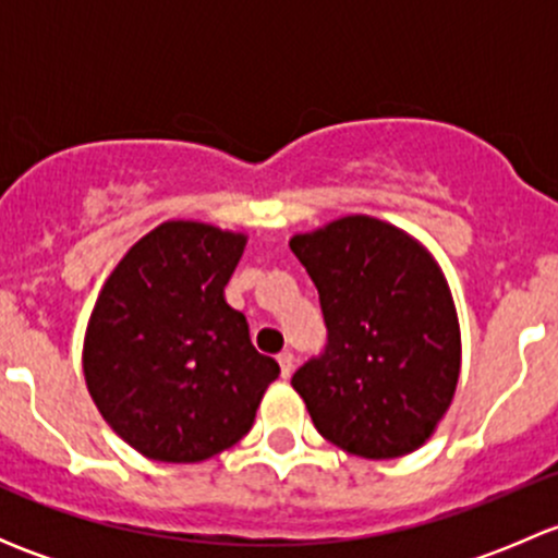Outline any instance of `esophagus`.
I'll list each match as a JSON object with an SVG mask.
<instances>
[{"label":"esophagus","mask_w":558,"mask_h":558,"mask_svg":"<svg viewBox=\"0 0 558 558\" xmlns=\"http://www.w3.org/2000/svg\"><path fill=\"white\" fill-rule=\"evenodd\" d=\"M278 364H280V375H283V378H289V375L294 373V353L283 351L278 356Z\"/></svg>","instance_id":"obj_1"}]
</instances>
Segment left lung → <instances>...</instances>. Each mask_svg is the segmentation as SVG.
<instances>
[{"mask_svg":"<svg viewBox=\"0 0 558 558\" xmlns=\"http://www.w3.org/2000/svg\"><path fill=\"white\" fill-rule=\"evenodd\" d=\"M318 289L326 348L291 378L315 429L362 459L424 446L451 408L459 318L429 251L402 229L345 216L291 238Z\"/></svg>","mask_w":558,"mask_h":558,"instance_id":"8db88e82","label":"left lung"}]
</instances>
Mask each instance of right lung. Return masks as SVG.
<instances>
[{"mask_svg": "<svg viewBox=\"0 0 558 558\" xmlns=\"http://www.w3.org/2000/svg\"><path fill=\"white\" fill-rule=\"evenodd\" d=\"M245 243L210 223L165 221L99 291L83 375L112 432L148 459L194 464L232 448L280 375L223 296Z\"/></svg>", "mask_w": 558, "mask_h": 558, "instance_id": "obj_1", "label": "right lung"}]
</instances>
